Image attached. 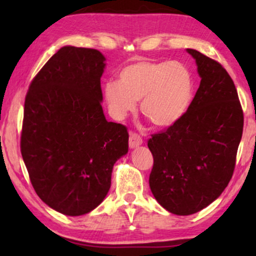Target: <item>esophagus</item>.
<instances>
[{
	"label": "esophagus",
	"instance_id": "1",
	"mask_svg": "<svg viewBox=\"0 0 256 256\" xmlns=\"http://www.w3.org/2000/svg\"><path fill=\"white\" fill-rule=\"evenodd\" d=\"M143 143L142 138L138 134H130V138H129V148L135 149L138 148V146H141Z\"/></svg>",
	"mask_w": 256,
	"mask_h": 256
}]
</instances>
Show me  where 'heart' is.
<instances>
[{"label":"heart","instance_id":"obj_1","mask_svg":"<svg viewBox=\"0 0 256 256\" xmlns=\"http://www.w3.org/2000/svg\"><path fill=\"white\" fill-rule=\"evenodd\" d=\"M194 96V76L180 62L136 60L121 68L118 82L104 85V101L114 118L124 120L134 113L141 100L143 115L160 128L180 122Z\"/></svg>","mask_w":256,"mask_h":256}]
</instances>
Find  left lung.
I'll return each mask as SVG.
<instances>
[{
    "instance_id": "1",
    "label": "left lung",
    "mask_w": 256,
    "mask_h": 256,
    "mask_svg": "<svg viewBox=\"0 0 256 256\" xmlns=\"http://www.w3.org/2000/svg\"><path fill=\"white\" fill-rule=\"evenodd\" d=\"M200 85L188 113L166 132L152 135L149 185L158 204L177 216L205 208L232 178L244 114L232 78L219 62L186 48Z\"/></svg>"
}]
</instances>
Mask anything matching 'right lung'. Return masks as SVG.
Here are the masks:
<instances>
[{"label":"right lung","mask_w":256,"mask_h":256,"mask_svg":"<svg viewBox=\"0 0 256 256\" xmlns=\"http://www.w3.org/2000/svg\"><path fill=\"white\" fill-rule=\"evenodd\" d=\"M106 58L94 48L62 46L29 87L20 152L42 200L62 214L98 208L115 162L128 152L124 126L104 118L100 79Z\"/></svg>","instance_id":"1"}]
</instances>
